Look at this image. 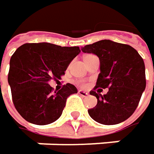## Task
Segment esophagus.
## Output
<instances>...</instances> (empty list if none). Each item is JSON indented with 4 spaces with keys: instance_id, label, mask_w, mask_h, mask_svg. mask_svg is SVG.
<instances>
[{
    "instance_id": "34e87169",
    "label": "esophagus",
    "mask_w": 154,
    "mask_h": 154,
    "mask_svg": "<svg viewBox=\"0 0 154 154\" xmlns=\"http://www.w3.org/2000/svg\"><path fill=\"white\" fill-rule=\"evenodd\" d=\"M78 94H79L80 96H82V97H86V96H88V93H87L86 91H82V90H79V91H78Z\"/></svg>"
}]
</instances>
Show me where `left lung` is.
Segmentation results:
<instances>
[{
	"instance_id": "1",
	"label": "left lung",
	"mask_w": 154,
	"mask_h": 154,
	"mask_svg": "<svg viewBox=\"0 0 154 154\" xmlns=\"http://www.w3.org/2000/svg\"><path fill=\"white\" fill-rule=\"evenodd\" d=\"M81 50L96 54L100 63V73L94 88L99 90L90 91L98 103L88 110L89 116L105 125L124 122L136 110L146 89V68L142 57L132 47L109 39L86 45ZM106 88L109 91L101 95L99 92Z\"/></svg>"
}]
</instances>
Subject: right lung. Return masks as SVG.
<instances>
[{
  "mask_svg": "<svg viewBox=\"0 0 154 154\" xmlns=\"http://www.w3.org/2000/svg\"><path fill=\"white\" fill-rule=\"evenodd\" d=\"M80 53L78 47H61L48 42L23 44L9 62L8 82L13 103L23 119L37 125L55 122L63 114L67 98L77 89L66 84L53 91L51 79H60L71 61Z\"/></svg>",
  "mask_w": 154,
  "mask_h": 154,
  "instance_id": "obj_1",
  "label": "right lung"
}]
</instances>
